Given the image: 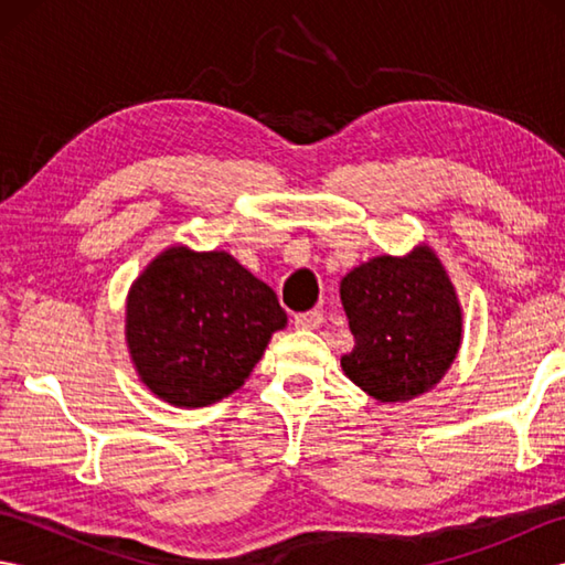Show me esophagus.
Wrapping results in <instances>:
<instances>
[{"mask_svg": "<svg viewBox=\"0 0 565 565\" xmlns=\"http://www.w3.org/2000/svg\"><path fill=\"white\" fill-rule=\"evenodd\" d=\"M322 322L320 310H306V313H296L294 316V326L298 330H318Z\"/></svg>", "mask_w": 565, "mask_h": 565, "instance_id": "34e87169", "label": "esophagus"}]
</instances>
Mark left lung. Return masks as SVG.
<instances>
[{
  "mask_svg": "<svg viewBox=\"0 0 565 565\" xmlns=\"http://www.w3.org/2000/svg\"><path fill=\"white\" fill-rule=\"evenodd\" d=\"M354 347L342 369L376 401H411L444 376L461 342V310L429 247L376 257L340 284Z\"/></svg>",
  "mask_w": 565,
  "mask_h": 565,
  "instance_id": "8db88e82",
  "label": "left lung"
}]
</instances>
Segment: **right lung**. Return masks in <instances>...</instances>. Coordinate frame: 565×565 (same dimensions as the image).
Here are the masks:
<instances>
[{"label": "right lung", "instance_id": "add662e5", "mask_svg": "<svg viewBox=\"0 0 565 565\" xmlns=\"http://www.w3.org/2000/svg\"><path fill=\"white\" fill-rule=\"evenodd\" d=\"M284 326L274 291L227 252L167 249L128 294L126 340L138 374L179 407L237 391Z\"/></svg>", "mask_w": 565, "mask_h": 565}]
</instances>
